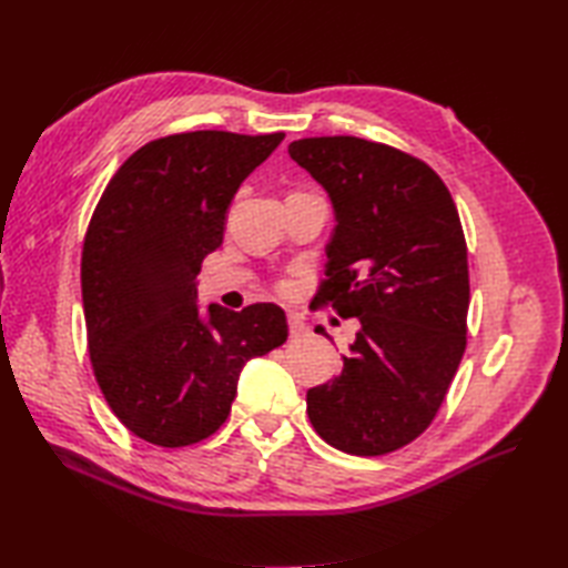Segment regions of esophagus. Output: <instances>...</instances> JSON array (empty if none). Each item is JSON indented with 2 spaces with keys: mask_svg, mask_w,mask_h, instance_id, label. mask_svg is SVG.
I'll return each instance as SVG.
<instances>
[{
  "mask_svg": "<svg viewBox=\"0 0 568 568\" xmlns=\"http://www.w3.org/2000/svg\"><path fill=\"white\" fill-rule=\"evenodd\" d=\"M287 329H291V336H295V339H300V336H307V324L300 315H287Z\"/></svg>",
  "mask_w": 568,
  "mask_h": 568,
  "instance_id": "34e87169",
  "label": "esophagus"
}]
</instances>
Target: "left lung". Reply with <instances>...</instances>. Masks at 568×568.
Masks as SVG:
<instances>
[{
    "label": "left lung",
    "mask_w": 568,
    "mask_h": 568,
    "mask_svg": "<svg viewBox=\"0 0 568 568\" xmlns=\"http://www.w3.org/2000/svg\"><path fill=\"white\" fill-rule=\"evenodd\" d=\"M287 153L334 207L315 305L361 324L339 376L307 390L310 422L339 452L390 454L429 427L462 364V220L442 178L385 143L320 136L293 141Z\"/></svg>",
    "instance_id": "obj_1"
}]
</instances>
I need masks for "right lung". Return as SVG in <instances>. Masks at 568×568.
<instances>
[{
  "label": "right lung",
  "instance_id": "obj_1",
  "mask_svg": "<svg viewBox=\"0 0 568 568\" xmlns=\"http://www.w3.org/2000/svg\"><path fill=\"white\" fill-rule=\"evenodd\" d=\"M285 134L187 131L131 153L82 246L88 348L106 405L143 442L197 444L224 425L248 358L287 339L285 312L197 305V273L224 239L239 185Z\"/></svg>",
  "mask_w": 568,
  "mask_h": 568
}]
</instances>
